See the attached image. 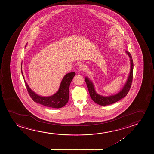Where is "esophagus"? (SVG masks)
Returning a JSON list of instances; mask_svg holds the SVG:
<instances>
[{
	"mask_svg": "<svg viewBox=\"0 0 154 154\" xmlns=\"http://www.w3.org/2000/svg\"><path fill=\"white\" fill-rule=\"evenodd\" d=\"M79 69L80 71H82V70H85L86 69V66L84 64H80V65L79 66Z\"/></svg>",
	"mask_w": 154,
	"mask_h": 154,
	"instance_id": "obj_1",
	"label": "esophagus"
}]
</instances>
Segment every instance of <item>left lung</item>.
<instances>
[{
    "mask_svg": "<svg viewBox=\"0 0 154 154\" xmlns=\"http://www.w3.org/2000/svg\"><path fill=\"white\" fill-rule=\"evenodd\" d=\"M125 53H126L130 58L131 70L128 78L127 79L126 82L125 84L122 89L116 94L108 96H103L102 95H99L96 91L93 82L90 80L87 77H86L85 78V80L86 82L87 86L88 89L89 93L91 99H93V101L95 103L99 105L107 106L115 103L120 99L124 98L127 95L129 91L130 90L133 81L134 64L132 57L130 53L128 51H126Z\"/></svg>",
    "mask_w": 154,
    "mask_h": 154,
    "instance_id": "obj_1",
    "label": "left lung"
}]
</instances>
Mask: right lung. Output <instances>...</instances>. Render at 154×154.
Instances as JSON below:
<instances>
[{"label": "right lung", "instance_id": "add662e5", "mask_svg": "<svg viewBox=\"0 0 154 154\" xmlns=\"http://www.w3.org/2000/svg\"><path fill=\"white\" fill-rule=\"evenodd\" d=\"M21 69H22V67H21ZM21 70V74L24 78L22 69ZM75 75L76 73L75 72H71L66 74L61 80L59 89L57 93L48 97H42L37 95L30 89L25 79L24 81L28 94L34 101L48 107L60 108L63 107L68 101L70 84Z\"/></svg>", "mask_w": 154, "mask_h": 154}]
</instances>
